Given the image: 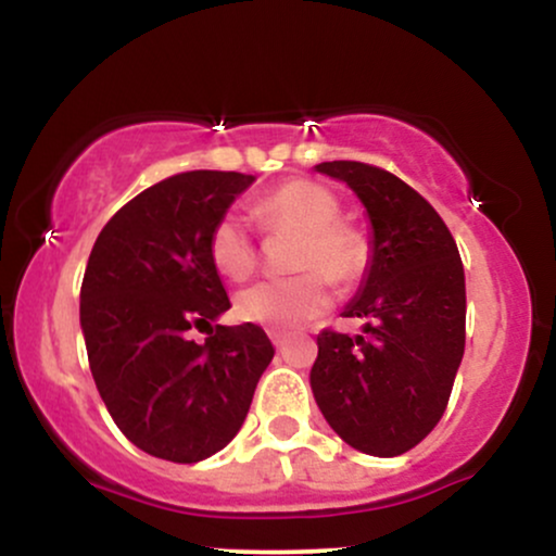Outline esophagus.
<instances>
[{"label":"esophagus","instance_id":"esophagus-1","mask_svg":"<svg viewBox=\"0 0 556 556\" xmlns=\"http://www.w3.org/2000/svg\"><path fill=\"white\" fill-rule=\"evenodd\" d=\"M269 337H271L274 348H282V344L287 342V334H285V331H279V329H269Z\"/></svg>","mask_w":556,"mask_h":556}]
</instances>
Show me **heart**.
<instances>
[{
	"label": "heart",
	"mask_w": 556,
	"mask_h": 556,
	"mask_svg": "<svg viewBox=\"0 0 556 556\" xmlns=\"http://www.w3.org/2000/svg\"><path fill=\"white\" fill-rule=\"evenodd\" d=\"M258 219L269 229L300 235L292 269H305L287 279H261L235 298L242 321L290 329L311 321L331 305L329 280L340 287L358 282L368 264V242L355 227L337 222L340 201L324 185L292 180L258 198ZM208 258L227 279H245L256 269V242L240 214L216 219L208 235Z\"/></svg>",
	"instance_id": "obj_1"
}]
</instances>
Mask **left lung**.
<instances>
[{
    "label": "left lung",
    "instance_id": "left-lung-1",
    "mask_svg": "<svg viewBox=\"0 0 556 556\" xmlns=\"http://www.w3.org/2000/svg\"><path fill=\"white\" fill-rule=\"evenodd\" d=\"M358 195L371 227L368 264L342 316L355 337L321 331L311 389L342 442L397 457L444 416L465 350V271L455 240L424 195L361 162L314 167Z\"/></svg>",
    "mask_w": 556,
    "mask_h": 556
}]
</instances>
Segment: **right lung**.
Returning a JSON list of instances; mask_svg holds the SVG:
<instances>
[{"mask_svg": "<svg viewBox=\"0 0 556 556\" xmlns=\"http://www.w3.org/2000/svg\"><path fill=\"white\" fill-rule=\"evenodd\" d=\"M256 182L240 172H182L106 222L80 287L88 363L117 429L138 450L198 463L225 450L274 358L256 324L222 327L229 298L208 235ZM208 328L206 343L189 340Z\"/></svg>", "mask_w": 556, "mask_h": 556, "instance_id": "obj_1", "label": "right lung"}]
</instances>
